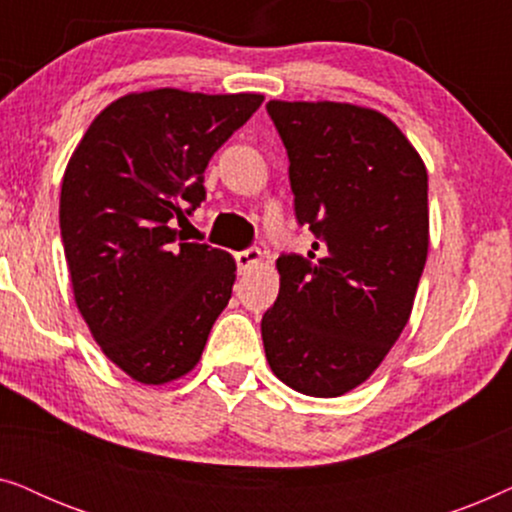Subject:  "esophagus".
<instances>
[{"instance_id":"1","label":"esophagus","mask_w":512,"mask_h":512,"mask_svg":"<svg viewBox=\"0 0 512 512\" xmlns=\"http://www.w3.org/2000/svg\"><path fill=\"white\" fill-rule=\"evenodd\" d=\"M261 261H263V251L258 247H249V249L237 251V254H235V263H237V270H240V272L254 270Z\"/></svg>"}]
</instances>
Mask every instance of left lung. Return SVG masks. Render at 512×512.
Listing matches in <instances>:
<instances>
[{
	"instance_id": "left-lung-1",
	"label": "left lung",
	"mask_w": 512,
	"mask_h": 512,
	"mask_svg": "<svg viewBox=\"0 0 512 512\" xmlns=\"http://www.w3.org/2000/svg\"><path fill=\"white\" fill-rule=\"evenodd\" d=\"M289 156L293 209L317 242L277 258L261 335L279 380L305 396L366 382L408 324L429 251V177L380 111L342 102L265 104Z\"/></svg>"
}]
</instances>
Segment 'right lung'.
<instances>
[{
	"mask_svg": "<svg viewBox=\"0 0 512 512\" xmlns=\"http://www.w3.org/2000/svg\"><path fill=\"white\" fill-rule=\"evenodd\" d=\"M263 95L130 93L90 123L69 158L60 235L74 300L102 352L142 384L200 361L228 305L235 261L174 223L205 200V170Z\"/></svg>",
	"mask_w": 512,
	"mask_h": 512,
	"instance_id": "1",
	"label": "right lung"
}]
</instances>
